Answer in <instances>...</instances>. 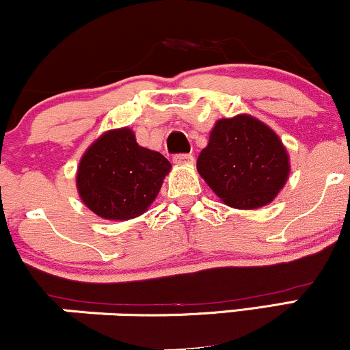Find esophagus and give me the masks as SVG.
<instances>
[{"label":"esophagus","instance_id":"34e87169","mask_svg":"<svg viewBox=\"0 0 350 350\" xmlns=\"http://www.w3.org/2000/svg\"><path fill=\"white\" fill-rule=\"evenodd\" d=\"M172 161L176 164H192L194 163V156L186 154V152H180V154H174Z\"/></svg>","mask_w":350,"mask_h":350}]
</instances>
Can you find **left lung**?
<instances>
[{
    "label": "left lung",
    "mask_w": 350,
    "mask_h": 350,
    "mask_svg": "<svg viewBox=\"0 0 350 350\" xmlns=\"http://www.w3.org/2000/svg\"><path fill=\"white\" fill-rule=\"evenodd\" d=\"M198 171L227 206L270 204L290 176V158L278 135L250 115L222 118L200 151Z\"/></svg>",
    "instance_id": "obj_1"
}]
</instances>
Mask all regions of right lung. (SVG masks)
Returning a JSON list of instances; mask_svg holds the SVG:
<instances>
[{
  "label": "right lung",
  "mask_w": 350,
  "mask_h": 350,
  "mask_svg": "<svg viewBox=\"0 0 350 350\" xmlns=\"http://www.w3.org/2000/svg\"><path fill=\"white\" fill-rule=\"evenodd\" d=\"M171 163L158 151L139 146L130 128L103 133L83 152L77 170L80 199L107 220L144 214L170 174Z\"/></svg>",
  "instance_id": "obj_1"
}]
</instances>
